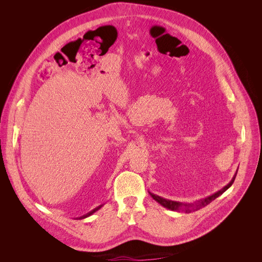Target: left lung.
Masks as SVG:
<instances>
[{"label":"left lung","mask_w":262,"mask_h":262,"mask_svg":"<svg viewBox=\"0 0 262 262\" xmlns=\"http://www.w3.org/2000/svg\"><path fill=\"white\" fill-rule=\"evenodd\" d=\"M235 178H236V175L233 176L231 182L227 186H225L222 190L217 191L216 193H214V194H212V195H210L208 198H206L205 200H202V201H200V202H198L195 204H182V203H178V202H172V201L164 200V199H162L160 196H157V195H155L153 193H150V192H149V194L156 202H158L160 205H162L163 207H166V208L171 209V210H175V211H185L186 213H189V212L195 211V210H199L200 208L205 207L206 205L210 204L213 200H215L217 196L221 195L223 192H225L232 185V183L235 182Z\"/></svg>","instance_id":"left-lung-1"}]
</instances>
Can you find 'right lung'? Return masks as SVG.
Here are the masks:
<instances>
[{
    "label": "right lung",
    "instance_id": "right-lung-1",
    "mask_svg": "<svg viewBox=\"0 0 262 262\" xmlns=\"http://www.w3.org/2000/svg\"><path fill=\"white\" fill-rule=\"evenodd\" d=\"M100 208H101V206H99V207H98V208H95V209H94V210H92V211H91V212H89V213H87V214H86V215H84V216H82V217H87V216H89V215H90V214H92V213H93V212H95V211H96V210H99V209H100Z\"/></svg>",
    "mask_w": 262,
    "mask_h": 262
}]
</instances>
